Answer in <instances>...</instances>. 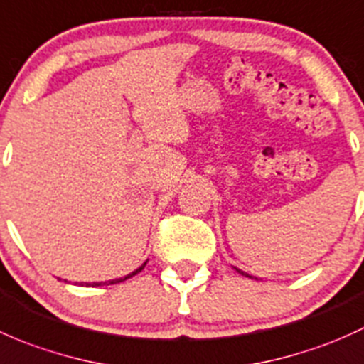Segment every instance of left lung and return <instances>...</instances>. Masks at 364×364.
I'll return each mask as SVG.
<instances>
[{
    "mask_svg": "<svg viewBox=\"0 0 364 364\" xmlns=\"http://www.w3.org/2000/svg\"><path fill=\"white\" fill-rule=\"evenodd\" d=\"M235 269H237V272H238V273H242V275H245V277H249V279H254V277H252V275H249V273H245V272H242V269H238V268H235Z\"/></svg>",
    "mask_w": 364,
    "mask_h": 364,
    "instance_id": "left-lung-1",
    "label": "left lung"
}]
</instances>
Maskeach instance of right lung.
Segmentation results:
<instances>
[{
	"instance_id": "right-lung-1",
	"label": "right lung",
	"mask_w": 364,
	"mask_h": 364,
	"mask_svg": "<svg viewBox=\"0 0 364 364\" xmlns=\"http://www.w3.org/2000/svg\"><path fill=\"white\" fill-rule=\"evenodd\" d=\"M145 264H147V263H144V264H141V266H140V268H138V269H134V272H131V273H129V275L122 277V279H115V280H107V282H92V286H101V284H107V286H108V284H117V282H124V280H126V279H131V277H133V275H136V273H140V272H141V269H144V268H145ZM87 286H91V284H87Z\"/></svg>"
}]
</instances>
